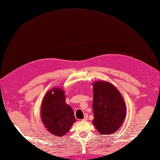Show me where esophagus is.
I'll return each mask as SVG.
<instances>
[{"label": "esophagus", "instance_id": "34e87169", "mask_svg": "<svg viewBox=\"0 0 160 160\" xmlns=\"http://www.w3.org/2000/svg\"><path fill=\"white\" fill-rule=\"evenodd\" d=\"M88 120V115H85V116H84V119H82V121H87Z\"/></svg>", "mask_w": 160, "mask_h": 160}]
</instances>
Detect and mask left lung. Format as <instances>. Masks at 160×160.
I'll use <instances>...</instances> for the list:
<instances>
[{"label": "left lung", "instance_id": "obj_1", "mask_svg": "<svg viewBox=\"0 0 160 160\" xmlns=\"http://www.w3.org/2000/svg\"><path fill=\"white\" fill-rule=\"evenodd\" d=\"M93 124L100 134L111 135L123 124L127 107L120 92L107 81L93 84Z\"/></svg>", "mask_w": 160, "mask_h": 160}]
</instances>
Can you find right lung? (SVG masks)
<instances>
[{
	"label": "right lung",
	"mask_w": 160,
	"mask_h": 160,
	"mask_svg": "<svg viewBox=\"0 0 160 160\" xmlns=\"http://www.w3.org/2000/svg\"><path fill=\"white\" fill-rule=\"evenodd\" d=\"M64 93L61 88H52L45 93L40 107L41 120L53 136L64 137L76 122L72 108L66 103Z\"/></svg>",
	"instance_id": "add662e5"
}]
</instances>
